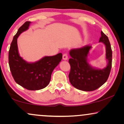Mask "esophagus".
Segmentation results:
<instances>
[{
  "label": "esophagus",
  "mask_w": 124,
  "mask_h": 124,
  "mask_svg": "<svg viewBox=\"0 0 124 124\" xmlns=\"http://www.w3.org/2000/svg\"><path fill=\"white\" fill-rule=\"evenodd\" d=\"M62 59L64 60H68V55L67 54H64L62 55Z\"/></svg>",
  "instance_id": "34e87169"
}]
</instances>
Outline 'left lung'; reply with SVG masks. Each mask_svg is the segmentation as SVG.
Here are the masks:
<instances>
[{
    "label": "left lung",
    "instance_id": "1",
    "mask_svg": "<svg viewBox=\"0 0 124 124\" xmlns=\"http://www.w3.org/2000/svg\"><path fill=\"white\" fill-rule=\"evenodd\" d=\"M99 42L103 43L106 47L107 65L104 68L94 67L89 63L88 55L92 47L73 48L69 51L71 57L69 60L70 65L69 81L76 89L85 91H94L102 86L109 77L112 52L108 37L103 31H101Z\"/></svg>",
    "mask_w": 124,
    "mask_h": 124
}]
</instances>
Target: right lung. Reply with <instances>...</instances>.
I'll use <instances>...</instances> for the list:
<instances>
[{"label": "right lung", "instance_id": "1", "mask_svg": "<svg viewBox=\"0 0 124 124\" xmlns=\"http://www.w3.org/2000/svg\"><path fill=\"white\" fill-rule=\"evenodd\" d=\"M31 23L25 22L13 37L8 54V62L12 75L17 84L29 90H38L49 84L54 69L62 60V54L45 56L34 62L25 60L18 52L17 38L28 29Z\"/></svg>", "mask_w": 124, "mask_h": 124}]
</instances>
